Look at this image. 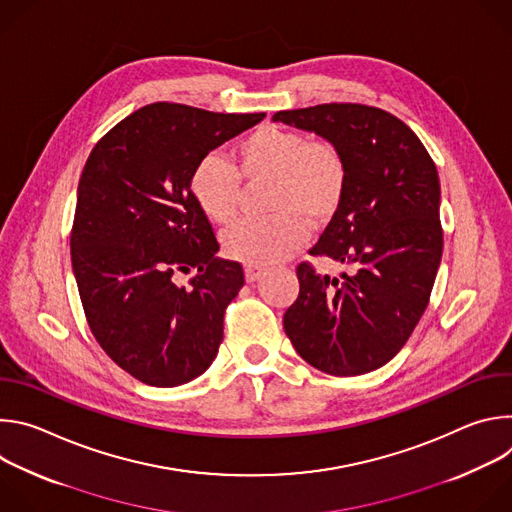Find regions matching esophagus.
Here are the masks:
<instances>
[{
  "label": "esophagus",
  "mask_w": 512,
  "mask_h": 512,
  "mask_svg": "<svg viewBox=\"0 0 512 512\" xmlns=\"http://www.w3.org/2000/svg\"><path fill=\"white\" fill-rule=\"evenodd\" d=\"M263 273H265V269H263V267H259V265H245V277H247V281H249V283L257 281Z\"/></svg>",
  "instance_id": "34e87169"
}]
</instances>
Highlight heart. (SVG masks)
Wrapping results in <instances>:
<instances>
[{
    "instance_id": "obj_1",
    "label": "heart",
    "mask_w": 512,
    "mask_h": 512,
    "mask_svg": "<svg viewBox=\"0 0 512 512\" xmlns=\"http://www.w3.org/2000/svg\"><path fill=\"white\" fill-rule=\"evenodd\" d=\"M233 164L204 156L190 174V194L216 225L233 223L243 185L269 182L261 221H243L225 231L221 245L229 259L271 265L294 255L312 229L330 225L348 190V160L338 143L310 139L304 131L263 125L237 141Z\"/></svg>"
}]
</instances>
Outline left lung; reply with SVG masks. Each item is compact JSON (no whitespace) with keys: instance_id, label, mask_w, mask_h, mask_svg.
<instances>
[{"instance_id":"1","label":"left lung","mask_w":512,"mask_h":512,"mask_svg":"<svg viewBox=\"0 0 512 512\" xmlns=\"http://www.w3.org/2000/svg\"><path fill=\"white\" fill-rule=\"evenodd\" d=\"M271 119L338 143L350 172L340 212L310 249L350 271L330 279L300 263L285 334L322 373H371L405 346L429 304L444 249L435 164L419 137L379 107L324 103Z\"/></svg>"}]
</instances>
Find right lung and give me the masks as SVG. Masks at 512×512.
Segmentation results:
<instances>
[{"label":"right lung","mask_w":512,"mask_h":512,"mask_svg":"<svg viewBox=\"0 0 512 512\" xmlns=\"http://www.w3.org/2000/svg\"><path fill=\"white\" fill-rule=\"evenodd\" d=\"M263 117L152 103L107 131L85 164L72 271L95 340L145 385H184L216 358L245 275L241 263L214 257L218 241L190 194V174ZM190 268L199 273L191 287L176 286Z\"/></svg>","instance_id":"obj_1"}]
</instances>
